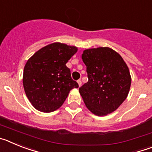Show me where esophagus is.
I'll use <instances>...</instances> for the list:
<instances>
[{
  "label": "esophagus",
  "instance_id": "esophagus-1",
  "mask_svg": "<svg viewBox=\"0 0 152 152\" xmlns=\"http://www.w3.org/2000/svg\"><path fill=\"white\" fill-rule=\"evenodd\" d=\"M77 84H78L79 87H80V86H81V84H82V82H81V80H80V79H79V80H77Z\"/></svg>",
  "mask_w": 152,
  "mask_h": 152
}]
</instances>
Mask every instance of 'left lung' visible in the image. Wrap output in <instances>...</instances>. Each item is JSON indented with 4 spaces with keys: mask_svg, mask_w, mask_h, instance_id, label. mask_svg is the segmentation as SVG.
<instances>
[{
    "mask_svg": "<svg viewBox=\"0 0 152 152\" xmlns=\"http://www.w3.org/2000/svg\"><path fill=\"white\" fill-rule=\"evenodd\" d=\"M88 81L79 88L87 108L96 116L114 112L129 92L131 75L121 56L109 47L85 49L81 56Z\"/></svg>",
    "mask_w": 152,
    "mask_h": 152,
    "instance_id": "obj_1",
    "label": "left lung"
}]
</instances>
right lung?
Returning a JSON list of instances; mask_svg holds the SVG:
<instances>
[{
	"instance_id": "obj_1",
	"label": "right lung",
	"mask_w": 152,
	"mask_h": 152,
	"mask_svg": "<svg viewBox=\"0 0 152 152\" xmlns=\"http://www.w3.org/2000/svg\"><path fill=\"white\" fill-rule=\"evenodd\" d=\"M76 46L54 42L38 50L25 64L23 84L31 104L50 113L61 107L70 91L78 88L66 66L77 52Z\"/></svg>"
}]
</instances>
